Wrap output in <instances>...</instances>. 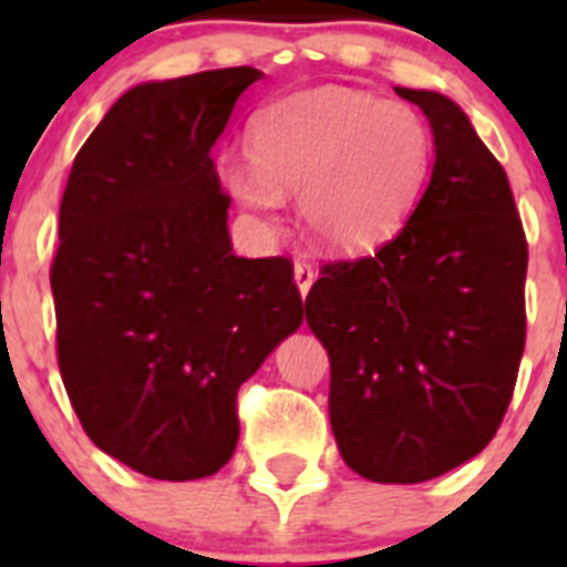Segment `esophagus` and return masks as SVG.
Segmentation results:
<instances>
[{"label":"esophagus","mask_w":567,"mask_h":567,"mask_svg":"<svg viewBox=\"0 0 567 567\" xmlns=\"http://www.w3.org/2000/svg\"><path fill=\"white\" fill-rule=\"evenodd\" d=\"M295 284H298V292L307 298V292L315 284V267L307 260H295Z\"/></svg>","instance_id":"34e87169"}]
</instances>
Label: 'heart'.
Instances as JSON below:
<instances>
[{
  "mask_svg": "<svg viewBox=\"0 0 567 567\" xmlns=\"http://www.w3.org/2000/svg\"><path fill=\"white\" fill-rule=\"evenodd\" d=\"M249 158L221 167L240 207L275 221L284 195H298L315 244L360 252L392 238L414 213L432 175L434 138L409 104L327 84L260 110Z\"/></svg>",
  "mask_w": 567,
  "mask_h": 567,
  "instance_id": "b5f03b06",
  "label": "heart"
}]
</instances>
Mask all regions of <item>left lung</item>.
Segmentation results:
<instances>
[{"label":"left lung","mask_w":567,"mask_h":567,"mask_svg":"<svg viewBox=\"0 0 567 567\" xmlns=\"http://www.w3.org/2000/svg\"><path fill=\"white\" fill-rule=\"evenodd\" d=\"M394 90L432 124V178L389 244L323 267L307 323L332 363L340 457L372 483L405 485L497 434L525 349L528 244L508 175L460 104Z\"/></svg>","instance_id":"8db88e82"}]
</instances>
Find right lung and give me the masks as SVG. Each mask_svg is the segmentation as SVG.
Here are the masks:
<instances>
[{
	"instance_id": "obj_1",
	"label": "right lung",
	"mask_w": 567,
	"mask_h": 567,
	"mask_svg": "<svg viewBox=\"0 0 567 567\" xmlns=\"http://www.w3.org/2000/svg\"><path fill=\"white\" fill-rule=\"evenodd\" d=\"M255 68L135 84L79 150L50 269L59 372L87 437L187 483L238 445L235 394L303 320L287 258H238L213 147Z\"/></svg>"
}]
</instances>
